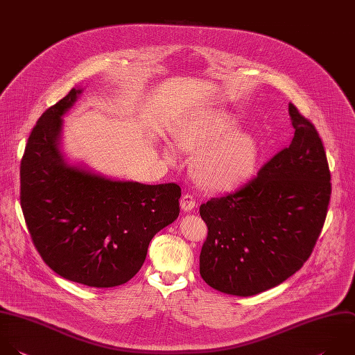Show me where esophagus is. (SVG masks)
I'll return each instance as SVG.
<instances>
[{
    "label": "esophagus",
    "instance_id": "obj_1",
    "mask_svg": "<svg viewBox=\"0 0 355 355\" xmlns=\"http://www.w3.org/2000/svg\"><path fill=\"white\" fill-rule=\"evenodd\" d=\"M180 207L184 212H190L191 209L196 208V198L190 194H184L180 200Z\"/></svg>",
    "mask_w": 355,
    "mask_h": 355
}]
</instances>
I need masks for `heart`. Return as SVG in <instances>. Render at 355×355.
I'll use <instances>...</instances> for the list:
<instances>
[{
  "instance_id": "heart-1",
  "label": "heart",
  "mask_w": 355,
  "mask_h": 355,
  "mask_svg": "<svg viewBox=\"0 0 355 355\" xmlns=\"http://www.w3.org/2000/svg\"><path fill=\"white\" fill-rule=\"evenodd\" d=\"M237 118L222 108H204L189 115L176 130L179 147L197 153L193 173L207 190L225 191L247 182L258 164V141L248 133L236 130ZM169 162L178 159L173 146H164Z\"/></svg>"
}]
</instances>
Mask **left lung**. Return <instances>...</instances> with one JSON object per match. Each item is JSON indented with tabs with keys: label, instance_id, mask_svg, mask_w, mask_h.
Returning a JSON list of instances; mask_svg holds the SVG:
<instances>
[{
	"label": "left lung",
	"instance_id": "left-lung-1",
	"mask_svg": "<svg viewBox=\"0 0 355 355\" xmlns=\"http://www.w3.org/2000/svg\"><path fill=\"white\" fill-rule=\"evenodd\" d=\"M291 144L239 191L201 204L208 237L200 275L212 288L239 297L269 290L309 258L330 200L322 140L290 104Z\"/></svg>",
	"mask_w": 355,
	"mask_h": 355
}]
</instances>
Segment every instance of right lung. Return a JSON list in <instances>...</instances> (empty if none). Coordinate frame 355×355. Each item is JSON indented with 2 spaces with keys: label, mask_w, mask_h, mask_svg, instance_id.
<instances>
[{
  "label": "right lung",
  "mask_w": 355,
  "mask_h": 355,
  "mask_svg": "<svg viewBox=\"0 0 355 355\" xmlns=\"http://www.w3.org/2000/svg\"><path fill=\"white\" fill-rule=\"evenodd\" d=\"M82 93L73 87L37 121L21 162V205L54 272L85 286L115 287L140 270L151 239L176 220L182 190L72 164L62 151L64 116Z\"/></svg>",
  "instance_id": "add662e5"
}]
</instances>
